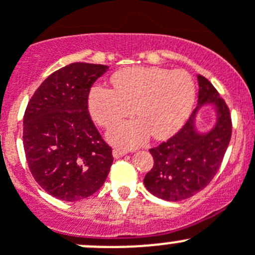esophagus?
<instances>
[{
	"label": "esophagus",
	"instance_id": "34e87169",
	"mask_svg": "<svg viewBox=\"0 0 255 255\" xmlns=\"http://www.w3.org/2000/svg\"><path fill=\"white\" fill-rule=\"evenodd\" d=\"M125 154H127V151H126V149H122V148H114L113 149L114 158H120V157L125 156Z\"/></svg>",
	"mask_w": 255,
	"mask_h": 255
}]
</instances>
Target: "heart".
Wrapping results in <instances>:
<instances>
[{"label": "heart", "mask_w": 255, "mask_h": 255, "mask_svg": "<svg viewBox=\"0 0 255 255\" xmlns=\"http://www.w3.org/2000/svg\"><path fill=\"white\" fill-rule=\"evenodd\" d=\"M113 89L95 85L89 93V109L94 121L109 127L134 113L138 120L118 123L108 133L112 142L135 147L148 132L166 138L181 127L195 101V85L184 70L158 66H132L112 77Z\"/></svg>", "instance_id": "1"}]
</instances>
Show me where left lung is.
<instances>
[{
	"mask_svg": "<svg viewBox=\"0 0 255 255\" xmlns=\"http://www.w3.org/2000/svg\"><path fill=\"white\" fill-rule=\"evenodd\" d=\"M199 99L184 127L170 139L149 149L153 167L143 184L154 196L167 201L191 197L208 186L219 171L232 138V117L224 99L203 75H197ZM205 104L216 107L217 123L213 130L199 133L194 126L197 111Z\"/></svg>",
	"mask_w": 255,
	"mask_h": 255,
	"instance_id": "8db88e82",
	"label": "left lung"
}]
</instances>
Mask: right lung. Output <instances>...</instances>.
<instances>
[{
    "instance_id": "obj_1",
    "label": "right lung",
    "mask_w": 255,
    "mask_h": 255,
    "mask_svg": "<svg viewBox=\"0 0 255 255\" xmlns=\"http://www.w3.org/2000/svg\"><path fill=\"white\" fill-rule=\"evenodd\" d=\"M107 65L73 63L41 83L23 116V148L37 184L51 196L78 201L98 191L113 163L95 128L88 97Z\"/></svg>"
}]
</instances>
